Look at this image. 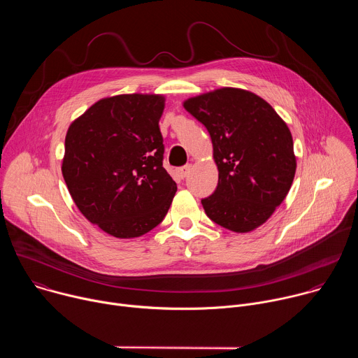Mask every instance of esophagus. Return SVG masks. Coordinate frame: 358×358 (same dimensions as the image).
I'll use <instances>...</instances> for the list:
<instances>
[{
  "label": "esophagus",
  "mask_w": 358,
  "mask_h": 358,
  "mask_svg": "<svg viewBox=\"0 0 358 358\" xmlns=\"http://www.w3.org/2000/svg\"><path fill=\"white\" fill-rule=\"evenodd\" d=\"M189 171H191V164H187V166H182V167L177 169V176L180 178H185L189 174Z\"/></svg>",
  "instance_id": "obj_1"
}]
</instances>
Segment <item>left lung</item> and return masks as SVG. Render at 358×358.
<instances>
[{
	"mask_svg": "<svg viewBox=\"0 0 358 358\" xmlns=\"http://www.w3.org/2000/svg\"><path fill=\"white\" fill-rule=\"evenodd\" d=\"M184 108L207 127L214 147L218 185L201 199L207 217L234 232L258 228L294 178L289 127L262 97L235 87L191 97Z\"/></svg>",
	"mask_w": 358,
	"mask_h": 358,
	"instance_id": "left-lung-1",
	"label": "left lung"
}]
</instances>
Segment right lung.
I'll return each instance as SVG.
<instances>
[{
    "mask_svg": "<svg viewBox=\"0 0 358 358\" xmlns=\"http://www.w3.org/2000/svg\"><path fill=\"white\" fill-rule=\"evenodd\" d=\"M160 94L101 99L68 129L62 174L79 211L116 238H136L169 213L177 184L163 167Z\"/></svg>",
    "mask_w": 358,
    "mask_h": 358,
    "instance_id": "add662e5",
    "label": "right lung"
}]
</instances>
